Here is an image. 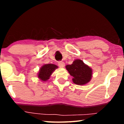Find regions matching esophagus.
I'll return each mask as SVG.
<instances>
[{"label":"esophagus","instance_id":"esophagus-1","mask_svg":"<svg viewBox=\"0 0 124 124\" xmlns=\"http://www.w3.org/2000/svg\"><path fill=\"white\" fill-rule=\"evenodd\" d=\"M58 65L59 66V67L63 68L64 67V66H65V63H64L63 62H62V61H60V62H58Z\"/></svg>","mask_w":124,"mask_h":124}]
</instances>
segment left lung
<instances>
[{
    "mask_svg": "<svg viewBox=\"0 0 124 124\" xmlns=\"http://www.w3.org/2000/svg\"><path fill=\"white\" fill-rule=\"evenodd\" d=\"M66 69L72 76L73 82L83 85L90 82L92 77V69L79 59L75 60L71 65H66Z\"/></svg>",
    "mask_w": 124,
    "mask_h": 124,
    "instance_id": "obj_1",
    "label": "left lung"
}]
</instances>
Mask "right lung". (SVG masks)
I'll return each instance as SVG.
<instances>
[{"instance_id":"1","label":"right lung","mask_w":124,"mask_h":124,"mask_svg":"<svg viewBox=\"0 0 124 124\" xmlns=\"http://www.w3.org/2000/svg\"><path fill=\"white\" fill-rule=\"evenodd\" d=\"M57 68V66L52 64H45L40 68L38 73V77L43 81H46L50 78L51 74Z\"/></svg>"}]
</instances>
